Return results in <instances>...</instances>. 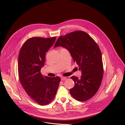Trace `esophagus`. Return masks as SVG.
Returning <instances> with one entry per match:
<instances>
[{
    "mask_svg": "<svg viewBox=\"0 0 125 125\" xmlns=\"http://www.w3.org/2000/svg\"><path fill=\"white\" fill-rule=\"evenodd\" d=\"M61 81H65V80H66L67 79V77H64V76H62V77H61Z\"/></svg>",
    "mask_w": 125,
    "mask_h": 125,
    "instance_id": "obj_1",
    "label": "esophagus"
}]
</instances>
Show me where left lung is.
<instances>
[{"label": "left lung", "instance_id": "obj_1", "mask_svg": "<svg viewBox=\"0 0 125 125\" xmlns=\"http://www.w3.org/2000/svg\"><path fill=\"white\" fill-rule=\"evenodd\" d=\"M66 49L82 71L80 78L73 76L74 86L70 89L71 95L79 101L89 100L97 93L103 78V66L100 50L86 32H72L58 39L54 48Z\"/></svg>", "mask_w": 125, "mask_h": 125}]
</instances>
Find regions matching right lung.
<instances>
[{"label":"right lung","instance_id":"add662e5","mask_svg":"<svg viewBox=\"0 0 125 125\" xmlns=\"http://www.w3.org/2000/svg\"><path fill=\"white\" fill-rule=\"evenodd\" d=\"M56 37H32L22 45L18 58L19 80L26 93L41 105L49 104L54 98L59 83V76L43 77L45 53L54 43Z\"/></svg>","mask_w":125,"mask_h":125}]
</instances>
